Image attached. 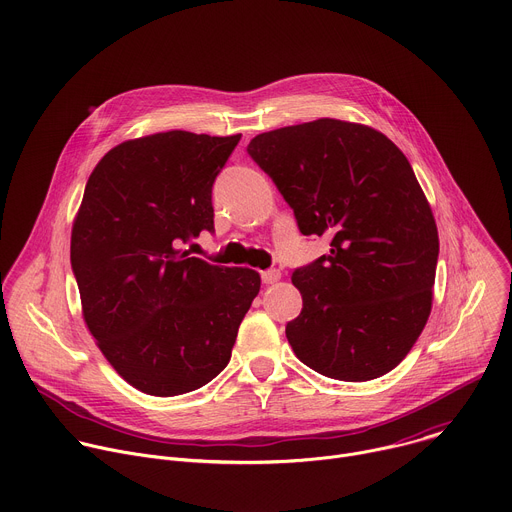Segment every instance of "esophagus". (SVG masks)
<instances>
[{"instance_id":"34e87169","label":"esophagus","mask_w":512,"mask_h":512,"mask_svg":"<svg viewBox=\"0 0 512 512\" xmlns=\"http://www.w3.org/2000/svg\"><path fill=\"white\" fill-rule=\"evenodd\" d=\"M261 279H263L265 285L275 283V281L281 279V271L279 269H265V271H261Z\"/></svg>"}]
</instances>
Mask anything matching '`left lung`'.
<instances>
[{
  "instance_id": "left-lung-1",
  "label": "left lung",
  "mask_w": 512,
  "mask_h": 512,
  "mask_svg": "<svg viewBox=\"0 0 512 512\" xmlns=\"http://www.w3.org/2000/svg\"><path fill=\"white\" fill-rule=\"evenodd\" d=\"M249 156L330 253L300 267L302 314L285 336L316 373L371 381L393 371L431 312L435 218L409 160L381 131L316 119L259 133Z\"/></svg>"
}]
</instances>
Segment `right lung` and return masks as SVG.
I'll use <instances>...</instances> for the list:
<instances>
[{"mask_svg":"<svg viewBox=\"0 0 512 512\" xmlns=\"http://www.w3.org/2000/svg\"><path fill=\"white\" fill-rule=\"evenodd\" d=\"M239 139L145 135L115 145L89 176L70 235L83 318L141 393L174 397L212 381L259 294L257 271L178 249L214 229L212 184Z\"/></svg>","mask_w":512,"mask_h":512,"instance_id":"add662e5","label":"right lung"}]
</instances>
